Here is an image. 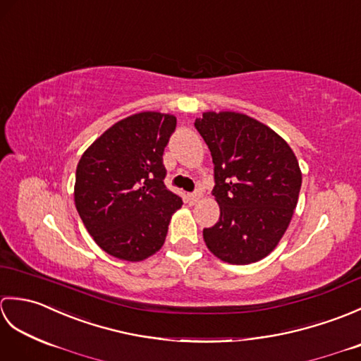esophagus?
Segmentation results:
<instances>
[{"instance_id":"obj_1","label":"esophagus","mask_w":361,"mask_h":361,"mask_svg":"<svg viewBox=\"0 0 361 361\" xmlns=\"http://www.w3.org/2000/svg\"><path fill=\"white\" fill-rule=\"evenodd\" d=\"M188 198H189V202L194 204V203H197V202L200 200V198H202V192H198V190H197V192L189 194V195H188Z\"/></svg>"}]
</instances>
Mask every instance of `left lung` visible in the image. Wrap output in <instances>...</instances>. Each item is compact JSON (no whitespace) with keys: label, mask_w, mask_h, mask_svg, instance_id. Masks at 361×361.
Wrapping results in <instances>:
<instances>
[{"label":"left lung","mask_w":361,"mask_h":361,"mask_svg":"<svg viewBox=\"0 0 361 361\" xmlns=\"http://www.w3.org/2000/svg\"><path fill=\"white\" fill-rule=\"evenodd\" d=\"M195 128L214 163L220 219L203 229L206 247L228 264L257 262L290 225L302 175L290 145L262 122L234 111H206Z\"/></svg>","instance_id":"obj_1"}]
</instances>
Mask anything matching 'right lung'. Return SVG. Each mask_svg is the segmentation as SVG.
Segmentation results:
<instances>
[{
	"label": "right lung",
	"mask_w": 361,
	"mask_h": 361,
	"mask_svg": "<svg viewBox=\"0 0 361 361\" xmlns=\"http://www.w3.org/2000/svg\"><path fill=\"white\" fill-rule=\"evenodd\" d=\"M176 118L142 111L104 132L75 171L74 203L94 242L110 256L140 262L163 247L181 197L164 185V147Z\"/></svg>",
	"instance_id": "right-lung-1"
}]
</instances>
